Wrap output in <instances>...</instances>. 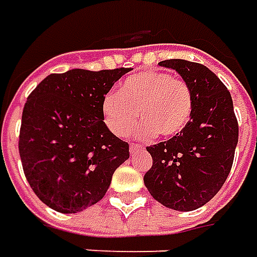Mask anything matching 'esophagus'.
Listing matches in <instances>:
<instances>
[{
    "instance_id": "obj_1",
    "label": "esophagus",
    "mask_w": 257,
    "mask_h": 257,
    "mask_svg": "<svg viewBox=\"0 0 257 257\" xmlns=\"http://www.w3.org/2000/svg\"><path fill=\"white\" fill-rule=\"evenodd\" d=\"M139 150H144V147H143L141 144H130V153H132V154L137 153Z\"/></svg>"
}]
</instances>
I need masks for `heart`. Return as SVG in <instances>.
<instances>
[{
    "label": "heart",
    "mask_w": 257,
    "mask_h": 257,
    "mask_svg": "<svg viewBox=\"0 0 257 257\" xmlns=\"http://www.w3.org/2000/svg\"><path fill=\"white\" fill-rule=\"evenodd\" d=\"M192 107V93L182 79L147 70L124 79L117 94H107L101 103V116L117 137L132 132L139 116L143 121L136 128L137 136L151 139L160 133L173 137L187 127Z\"/></svg>",
    "instance_id": "1"
}]
</instances>
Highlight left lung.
<instances>
[{
    "instance_id": "8db88e82",
    "label": "left lung",
    "mask_w": 257,
    "mask_h": 257,
    "mask_svg": "<svg viewBox=\"0 0 257 257\" xmlns=\"http://www.w3.org/2000/svg\"><path fill=\"white\" fill-rule=\"evenodd\" d=\"M188 84L194 107L187 127L170 140L147 147L153 167L144 175L151 197L188 212L209 202L228 178L239 127L226 86L213 72L185 59L163 60Z\"/></svg>"
}]
</instances>
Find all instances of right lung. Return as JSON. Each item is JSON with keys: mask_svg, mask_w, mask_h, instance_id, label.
I'll list each match as a JSON object with an SVG mask.
<instances>
[{"mask_svg": "<svg viewBox=\"0 0 257 257\" xmlns=\"http://www.w3.org/2000/svg\"><path fill=\"white\" fill-rule=\"evenodd\" d=\"M130 70L52 73L28 96L20 132L21 161L31 188L49 208L77 213L97 204L114 171L128 160V144L104 124L101 103Z\"/></svg>", "mask_w": 257, "mask_h": 257, "instance_id": "right-lung-1", "label": "right lung"}]
</instances>
